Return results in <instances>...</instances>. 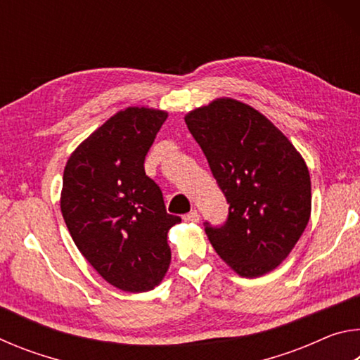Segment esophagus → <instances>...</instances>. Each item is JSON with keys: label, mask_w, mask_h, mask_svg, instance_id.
Wrapping results in <instances>:
<instances>
[{"label": "esophagus", "mask_w": 360, "mask_h": 360, "mask_svg": "<svg viewBox=\"0 0 360 360\" xmlns=\"http://www.w3.org/2000/svg\"><path fill=\"white\" fill-rule=\"evenodd\" d=\"M186 221H188V222H198V221H200V214H198V211H197V210H193V211L188 212V214L186 216Z\"/></svg>", "instance_id": "esophagus-1"}]
</instances>
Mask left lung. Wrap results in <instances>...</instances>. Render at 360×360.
<instances>
[{
	"label": "left lung",
	"mask_w": 360,
	"mask_h": 360,
	"mask_svg": "<svg viewBox=\"0 0 360 360\" xmlns=\"http://www.w3.org/2000/svg\"><path fill=\"white\" fill-rule=\"evenodd\" d=\"M184 120L230 205L222 227L205 222L212 248L240 276L266 275L311 216L307 163L281 130L238 100L216 98Z\"/></svg>",
	"instance_id": "1"
}]
</instances>
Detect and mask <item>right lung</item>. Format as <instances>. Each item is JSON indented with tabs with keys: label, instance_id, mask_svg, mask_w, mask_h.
Returning <instances> with one entry per match:
<instances>
[{
	"label": "right lung",
	"instance_id": "1",
	"mask_svg": "<svg viewBox=\"0 0 360 360\" xmlns=\"http://www.w3.org/2000/svg\"><path fill=\"white\" fill-rule=\"evenodd\" d=\"M168 112L130 106L77 146L63 172L60 208L79 251L98 275L125 292H148L167 275L168 214L144 158Z\"/></svg>",
	"mask_w": 360,
	"mask_h": 360
}]
</instances>
